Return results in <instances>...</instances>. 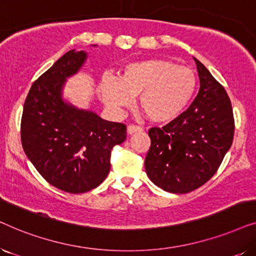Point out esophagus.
Instances as JSON below:
<instances>
[{
	"label": "esophagus",
	"mask_w": 256,
	"mask_h": 256,
	"mask_svg": "<svg viewBox=\"0 0 256 256\" xmlns=\"http://www.w3.org/2000/svg\"><path fill=\"white\" fill-rule=\"evenodd\" d=\"M142 128L138 127V126H135V124H129L127 127V132L128 135H132L134 134V132H141Z\"/></svg>",
	"instance_id": "obj_1"
}]
</instances>
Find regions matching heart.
I'll list each match as a JSON object with an SVG mask.
<instances>
[{
    "instance_id": "obj_1",
    "label": "heart",
    "mask_w": 256,
    "mask_h": 256,
    "mask_svg": "<svg viewBox=\"0 0 256 256\" xmlns=\"http://www.w3.org/2000/svg\"><path fill=\"white\" fill-rule=\"evenodd\" d=\"M197 87L194 72L166 59L129 62L120 76L106 74L100 82L101 99L115 113L130 106L138 96V107L150 121H172L183 113Z\"/></svg>"
}]
</instances>
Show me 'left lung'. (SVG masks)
Segmentation results:
<instances>
[{
  "mask_svg": "<svg viewBox=\"0 0 256 256\" xmlns=\"http://www.w3.org/2000/svg\"><path fill=\"white\" fill-rule=\"evenodd\" d=\"M200 88L184 113L149 130L146 157L150 180L170 194H188L216 172L234 136L232 104L226 90L198 59Z\"/></svg>",
  "mask_w": 256,
  "mask_h": 256,
  "instance_id": "1",
  "label": "left lung"
}]
</instances>
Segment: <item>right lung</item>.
Returning a JSON list of instances; mask_svg holds the SVG:
<instances>
[{"mask_svg": "<svg viewBox=\"0 0 256 256\" xmlns=\"http://www.w3.org/2000/svg\"><path fill=\"white\" fill-rule=\"evenodd\" d=\"M87 57L86 51L73 48L43 73L31 86L20 124L28 158L45 180L70 194L99 186L110 174V150L126 140L124 124L104 120L64 99L66 80Z\"/></svg>", "mask_w": 256, "mask_h": 256, "instance_id": "right-lung-1", "label": "right lung"}]
</instances>
